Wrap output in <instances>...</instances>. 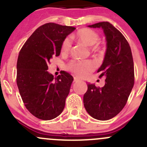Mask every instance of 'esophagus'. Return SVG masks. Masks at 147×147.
Returning a JSON list of instances; mask_svg holds the SVG:
<instances>
[{"instance_id":"34e87169","label":"esophagus","mask_w":147,"mask_h":147,"mask_svg":"<svg viewBox=\"0 0 147 147\" xmlns=\"http://www.w3.org/2000/svg\"><path fill=\"white\" fill-rule=\"evenodd\" d=\"M78 81H80V79H78V78L75 77V78H74V82H78Z\"/></svg>"}]
</instances>
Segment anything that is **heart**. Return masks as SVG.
Returning a JSON list of instances; mask_svg holds the SVG:
<instances>
[{
	"mask_svg": "<svg viewBox=\"0 0 147 147\" xmlns=\"http://www.w3.org/2000/svg\"><path fill=\"white\" fill-rule=\"evenodd\" d=\"M73 38L88 47H93L99 41V35L98 33L90 28H82L79 30L74 35ZM71 47L72 46H71L70 41L68 38H66L62 44L61 52L65 54L68 53L70 51ZM93 49L95 51H99L100 47L96 45L94 47ZM94 68H95V65L93 62L90 61H85V62L73 61L68 65V69L71 72L75 74L77 76L82 77V78L87 76L90 71L93 70Z\"/></svg>",
	"mask_w": 147,
	"mask_h": 147,
	"instance_id": "obj_1",
	"label": "heart"
}]
</instances>
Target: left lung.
Returning <instances> with one entry per match:
<instances>
[{
    "label": "left lung",
    "instance_id": "obj_1",
    "mask_svg": "<svg viewBox=\"0 0 147 147\" xmlns=\"http://www.w3.org/2000/svg\"><path fill=\"white\" fill-rule=\"evenodd\" d=\"M88 27L101 28L105 34L106 52L98 72L100 78L105 77V83L102 88L88 84L84 106L94 119L109 120L121 111L134 87L133 57L126 38L111 24L103 21Z\"/></svg>",
    "mask_w": 147,
    "mask_h": 147
}]
</instances>
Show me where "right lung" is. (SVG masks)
I'll list each match as a JSON object with an SVG mask.
<instances>
[{
  "label": "right lung",
  "mask_w": 147,
  "mask_h": 147,
  "mask_svg": "<svg viewBox=\"0 0 147 147\" xmlns=\"http://www.w3.org/2000/svg\"><path fill=\"white\" fill-rule=\"evenodd\" d=\"M75 29L45 24L31 34L20 51L17 85L26 108L38 119L52 120L63 111L73 77L63 71L54 78L47 70L50 59L60 55L62 42Z\"/></svg>",
  "instance_id": "right-lung-1"
}]
</instances>
